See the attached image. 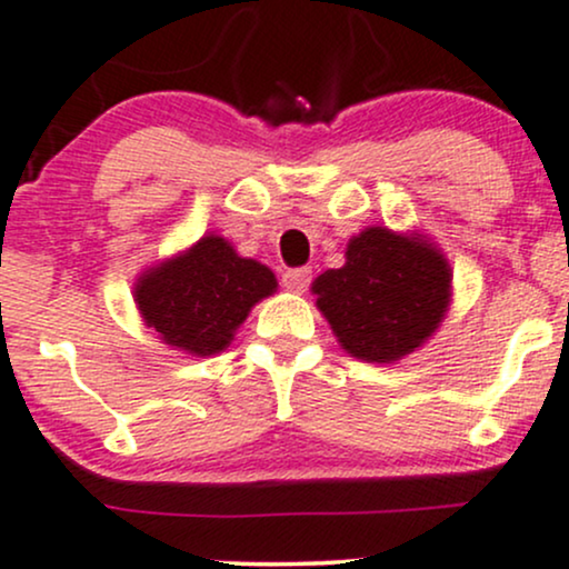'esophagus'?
I'll return each mask as SVG.
<instances>
[{
  "mask_svg": "<svg viewBox=\"0 0 569 569\" xmlns=\"http://www.w3.org/2000/svg\"><path fill=\"white\" fill-rule=\"evenodd\" d=\"M310 280H312V270L310 267H297V270H286L283 272V286L289 291H297V293H302L307 286H310Z\"/></svg>",
  "mask_w": 569,
  "mask_h": 569,
  "instance_id": "1",
  "label": "esophagus"
}]
</instances>
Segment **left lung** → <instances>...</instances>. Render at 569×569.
<instances>
[{"label": "left lung", "instance_id": "left-lung-1", "mask_svg": "<svg viewBox=\"0 0 569 569\" xmlns=\"http://www.w3.org/2000/svg\"><path fill=\"white\" fill-rule=\"evenodd\" d=\"M316 307L339 348L367 363H396L439 331L452 305V267L422 232L367 227L345 264L312 280Z\"/></svg>", "mask_w": 569, "mask_h": 569}]
</instances>
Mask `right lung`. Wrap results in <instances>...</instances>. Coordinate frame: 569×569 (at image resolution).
Wrapping results in <instances>:
<instances>
[{"mask_svg": "<svg viewBox=\"0 0 569 569\" xmlns=\"http://www.w3.org/2000/svg\"><path fill=\"white\" fill-rule=\"evenodd\" d=\"M276 291L270 267L240 257L230 240L208 232L147 267L133 283V302L162 345L208 358L230 348L251 307Z\"/></svg>", "mask_w": 569, "mask_h": 569, "instance_id": "add662e5", "label": "right lung"}]
</instances>
